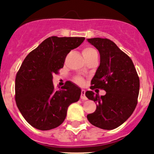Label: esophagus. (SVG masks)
<instances>
[{"mask_svg":"<svg viewBox=\"0 0 154 154\" xmlns=\"http://www.w3.org/2000/svg\"><path fill=\"white\" fill-rule=\"evenodd\" d=\"M85 94H86V91L83 89L81 90V95H80V98H81L82 100H87V97Z\"/></svg>","mask_w":154,"mask_h":154,"instance_id":"obj_1","label":"esophagus"}]
</instances>
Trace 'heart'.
Here are the masks:
<instances>
[{
	"label": "heart",
	"mask_w": 154,
	"mask_h": 154,
	"mask_svg": "<svg viewBox=\"0 0 154 154\" xmlns=\"http://www.w3.org/2000/svg\"><path fill=\"white\" fill-rule=\"evenodd\" d=\"M82 54H83V57H84L86 61L93 58L95 56H97V51L94 48L89 47V46H86V47L83 48V50H82ZM74 82L78 85H83L84 83V79L82 77H80V76H77V77H74Z\"/></svg>",
	"instance_id": "1"
}]
</instances>
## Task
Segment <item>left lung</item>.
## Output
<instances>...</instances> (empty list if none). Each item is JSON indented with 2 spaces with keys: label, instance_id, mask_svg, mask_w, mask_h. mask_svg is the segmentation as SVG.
I'll return each instance as SVG.
<instances>
[{
  "label": "left lung",
  "instance_id": "obj_1",
  "mask_svg": "<svg viewBox=\"0 0 154 154\" xmlns=\"http://www.w3.org/2000/svg\"><path fill=\"white\" fill-rule=\"evenodd\" d=\"M98 50L100 63L91 81L90 88L106 91L99 96L87 91L86 96L97 103L96 110L87 115L92 125L103 130H113L122 125L133 114L138 103L139 77L133 61L108 38H88Z\"/></svg>",
  "mask_w": 154,
  "mask_h": 154
}]
</instances>
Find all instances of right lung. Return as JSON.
Listing matches in <instances>:
<instances>
[{
	"instance_id": "add662e5",
	"label": "right lung",
	"mask_w": 154,
	"mask_h": 154,
	"mask_svg": "<svg viewBox=\"0 0 154 154\" xmlns=\"http://www.w3.org/2000/svg\"><path fill=\"white\" fill-rule=\"evenodd\" d=\"M84 39L49 37L23 61L15 77V102L24 119L35 128L49 130L59 127L66 119L68 107L80 99L79 87L67 81L56 89L52 78L63 68L68 53Z\"/></svg>"
}]
</instances>
